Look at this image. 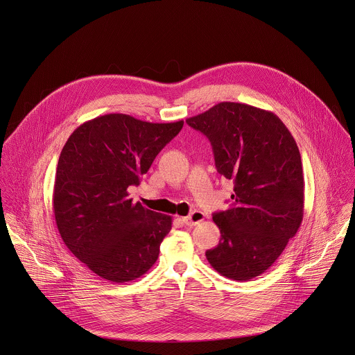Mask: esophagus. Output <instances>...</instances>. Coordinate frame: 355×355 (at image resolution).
<instances>
[{
	"mask_svg": "<svg viewBox=\"0 0 355 355\" xmlns=\"http://www.w3.org/2000/svg\"><path fill=\"white\" fill-rule=\"evenodd\" d=\"M204 214L201 212V211H195V212H192L189 216H185V218H182V222L187 225V226H191V227H193V226H196L198 223H201L202 220H204Z\"/></svg>",
	"mask_w": 355,
	"mask_h": 355,
	"instance_id": "esophagus-1",
	"label": "esophagus"
}]
</instances>
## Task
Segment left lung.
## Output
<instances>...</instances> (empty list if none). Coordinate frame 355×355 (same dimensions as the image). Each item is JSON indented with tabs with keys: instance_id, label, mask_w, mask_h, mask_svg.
I'll use <instances>...</instances> for the list:
<instances>
[{
	"instance_id": "1",
	"label": "left lung",
	"mask_w": 355,
	"mask_h": 355,
	"mask_svg": "<svg viewBox=\"0 0 355 355\" xmlns=\"http://www.w3.org/2000/svg\"><path fill=\"white\" fill-rule=\"evenodd\" d=\"M187 122L208 137L218 173L234 182L232 204L212 216L220 241L207 260L233 280L261 275L302 223L298 146L272 112L245 103L220 102Z\"/></svg>"
}]
</instances>
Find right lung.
I'll return each instance as SVG.
<instances>
[{
    "mask_svg": "<svg viewBox=\"0 0 355 355\" xmlns=\"http://www.w3.org/2000/svg\"><path fill=\"white\" fill-rule=\"evenodd\" d=\"M182 126L106 114L81 123L65 143L53 192L55 223L67 248L102 279L135 280L158 260L173 219L133 202L128 189Z\"/></svg>",
    "mask_w": 355,
    "mask_h": 355,
    "instance_id": "right-lung-1",
    "label": "right lung"
}]
</instances>
